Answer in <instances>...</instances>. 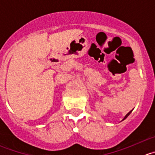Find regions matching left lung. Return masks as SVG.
<instances>
[{"mask_svg": "<svg viewBox=\"0 0 155 155\" xmlns=\"http://www.w3.org/2000/svg\"><path fill=\"white\" fill-rule=\"evenodd\" d=\"M133 110H130V112H129V113H128V114H127V115H126V116H125V117H124V119H123V120H121V121H123V120H125V119H127V117H128V116H129V115H130V114H131V113H132V111H133Z\"/></svg>", "mask_w": 155, "mask_h": 155, "instance_id": "1", "label": "left lung"}]
</instances>
